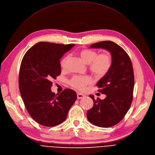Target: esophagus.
Here are the masks:
<instances>
[{
    "mask_svg": "<svg viewBox=\"0 0 155 155\" xmlns=\"http://www.w3.org/2000/svg\"><path fill=\"white\" fill-rule=\"evenodd\" d=\"M85 97L84 94H82V93H77V97L78 99H81V98H83Z\"/></svg>",
    "mask_w": 155,
    "mask_h": 155,
    "instance_id": "esophagus-1",
    "label": "esophagus"
}]
</instances>
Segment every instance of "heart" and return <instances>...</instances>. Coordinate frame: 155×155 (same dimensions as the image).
Masks as SVG:
<instances>
[{
    "label": "heart",
    "mask_w": 155,
    "mask_h": 155,
    "mask_svg": "<svg viewBox=\"0 0 155 155\" xmlns=\"http://www.w3.org/2000/svg\"><path fill=\"white\" fill-rule=\"evenodd\" d=\"M83 62L89 64V69L93 74L98 78L104 77L109 72L112 64V58L108 53H102L98 55L97 51L84 49L79 53ZM69 56H65L61 61L60 65L62 69L67 67ZM93 83L91 77L89 76H74L69 81L71 86L79 91H84L87 85Z\"/></svg>",
    "instance_id": "b5f03b06"
}]
</instances>
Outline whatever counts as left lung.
<instances>
[{
    "label": "left lung",
    "mask_w": 155,
    "mask_h": 155,
    "mask_svg": "<svg viewBox=\"0 0 155 155\" xmlns=\"http://www.w3.org/2000/svg\"><path fill=\"white\" fill-rule=\"evenodd\" d=\"M90 48L109 51L112 64L107 75L97 84L99 92L106 94V98L94 100L93 95H90L94 104L87 111V118L97 126L112 127L123 119L131 105L134 86L132 62L126 51L113 41L95 43Z\"/></svg>",
    "instance_id": "1"
}]
</instances>
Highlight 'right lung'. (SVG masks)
I'll list each match as a JSON object with an SVG mask.
<instances>
[{"label":"right lung","mask_w":155,"mask_h":155,"mask_svg":"<svg viewBox=\"0 0 155 155\" xmlns=\"http://www.w3.org/2000/svg\"><path fill=\"white\" fill-rule=\"evenodd\" d=\"M74 44L39 42L29 48L21 61L19 87L29 114L38 124L53 127L63 122L77 98L74 91L65 89L55 94L51 81L61 73L60 59Z\"/></svg>","instance_id":"1"}]
</instances>
